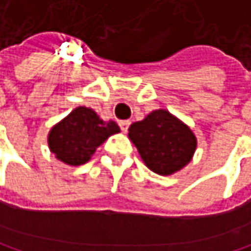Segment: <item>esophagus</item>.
<instances>
[{
	"mask_svg": "<svg viewBox=\"0 0 251 251\" xmlns=\"http://www.w3.org/2000/svg\"><path fill=\"white\" fill-rule=\"evenodd\" d=\"M129 125H130V122L129 121H121L119 122V126H121V129H122V132H127V129H129Z\"/></svg>",
	"mask_w": 251,
	"mask_h": 251,
	"instance_id": "34e87169",
	"label": "esophagus"
}]
</instances>
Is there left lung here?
Instances as JSON below:
<instances>
[{
	"label": "left lung",
	"mask_w": 251,
	"mask_h": 251,
	"mask_svg": "<svg viewBox=\"0 0 251 251\" xmlns=\"http://www.w3.org/2000/svg\"><path fill=\"white\" fill-rule=\"evenodd\" d=\"M129 139L151 171L172 175L193 159L197 138L190 126L165 109L151 112L129 126Z\"/></svg>",
	"instance_id": "obj_1"
}]
</instances>
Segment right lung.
<instances>
[{"label": "right lung", "instance_id": "1", "mask_svg": "<svg viewBox=\"0 0 251 251\" xmlns=\"http://www.w3.org/2000/svg\"><path fill=\"white\" fill-rule=\"evenodd\" d=\"M121 132L116 122H104L99 115L86 106L73 109L49 132V148L58 161L79 167L90 161L103 142Z\"/></svg>", "mask_w": 251, "mask_h": 251}]
</instances>
